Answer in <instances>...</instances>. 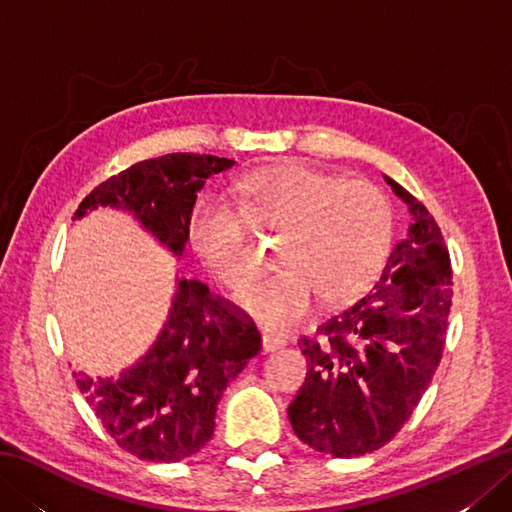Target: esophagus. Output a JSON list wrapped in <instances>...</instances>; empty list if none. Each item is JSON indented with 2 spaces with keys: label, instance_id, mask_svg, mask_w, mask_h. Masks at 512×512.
Masks as SVG:
<instances>
[{
  "label": "esophagus",
  "instance_id": "1",
  "mask_svg": "<svg viewBox=\"0 0 512 512\" xmlns=\"http://www.w3.org/2000/svg\"><path fill=\"white\" fill-rule=\"evenodd\" d=\"M286 345V339L275 332H262V352H275L279 347Z\"/></svg>",
  "mask_w": 512,
  "mask_h": 512
}]
</instances>
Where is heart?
<instances>
[{"mask_svg":"<svg viewBox=\"0 0 512 512\" xmlns=\"http://www.w3.org/2000/svg\"><path fill=\"white\" fill-rule=\"evenodd\" d=\"M233 207L204 200L191 215L189 242L202 266L224 288L250 273L248 228L281 233L275 275L250 281L235 301L268 328H286L308 312L345 303L383 268L394 211L387 195L365 180H339L308 165L257 171L231 189Z\"/></svg>","mask_w":512,"mask_h":512,"instance_id":"heart-1","label":"heart"}]
</instances>
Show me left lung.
I'll use <instances>...</instances> for the list:
<instances>
[{
	"label": "left lung",
	"instance_id": "left-lung-1",
	"mask_svg": "<svg viewBox=\"0 0 512 512\" xmlns=\"http://www.w3.org/2000/svg\"><path fill=\"white\" fill-rule=\"evenodd\" d=\"M409 206L407 237L367 295L301 336L308 374L288 407L297 438L334 458L383 447L402 429L440 365L453 297L438 222L385 176Z\"/></svg>",
	"mask_w": 512,
	"mask_h": 512
}]
</instances>
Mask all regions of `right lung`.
<instances>
[{
    "label": "right lung",
    "mask_w": 512,
    "mask_h": 512,
    "mask_svg": "<svg viewBox=\"0 0 512 512\" xmlns=\"http://www.w3.org/2000/svg\"><path fill=\"white\" fill-rule=\"evenodd\" d=\"M235 160L167 154L136 162L101 182L74 213L99 206L132 213L140 226L180 257L191 211L206 178ZM262 347L253 319L206 284L178 279L165 328L151 350L118 378L74 372L76 385L123 451L147 462H180L211 440L215 411L228 383Z\"/></svg>",
    "instance_id": "add662e5"
}]
</instances>
